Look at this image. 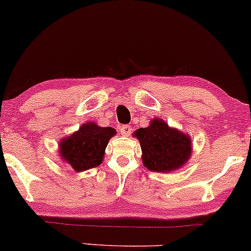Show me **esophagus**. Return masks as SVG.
<instances>
[{"label":"esophagus","instance_id":"obj_1","mask_svg":"<svg viewBox=\"0 0 251 251\" xmlns=\"http://www.w3.org/2000/svg\"><path fill=\"white\" fill-rule=\"evenodd\" d=\"M120 132H121L123 136H130L132 132V128L128 125H123L120 126Z\"/></svg>","mask_w":251,"mask_h":251}]
</instances>
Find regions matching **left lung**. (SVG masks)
Segmentation results:
<instances>
[{
  "instance_id": "obj_1",
  "label": "left lung",
  "mask_w": 251,
  "mask_h": 251,
  "mask_svg": "<svg viewBox=\"0 0 251 251\" xmlns=\"http://www.w3.org/2000/svg\"><path fill=\"white\" fill-rule=\"evenodd\" d=\"M135 136L141 143L143 164L150 171H174L184 165L191 154L190 138L159 119L148 128L138 129Z\"/></svg>"
}]
</instances>
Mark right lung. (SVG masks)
Wrapping results in <instances>:
<instances>
[{
	"mask_svg": "<svg viewBox=\"0 0 251 251\" xmlns=\"http://www.w3.org/2000/svg\"><path fill=\"white\" fill-rule=\"evenodd\" d=\"M115 132L110 126L102 128L94 123H86L61 142V158L76 172L97 167L101 164L106 146Z\"/></svg>",
	"mask_w": 251,
	"mask_h": 251,
	"instance_id": "add662e5",
	"label": "right lung"
}]
</instances>
